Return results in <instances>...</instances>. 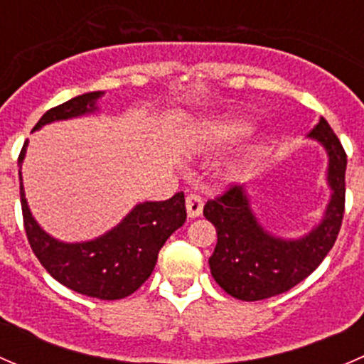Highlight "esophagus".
<instances>
[{"label":"esophagus","mask_w":364,"mask_h":364,"mask_svg":"<svg viewBox=\"0 0 364 364\" xmlns=\"http://www.w3.org/2000/svg\"><path fill=\"white\" fill-rule=\"evenodd\" d=\"M203 208H204V200L200 196H197V193H190V196L186 197V213H188L190 218H197V216L203 213Z\"/></svg>","instance_id":"esophagus-1"}]
</instances>
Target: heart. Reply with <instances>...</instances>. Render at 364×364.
<instances>
[{
	"label": "heart",
	"mask_w": 364,
	"mask_h": 364,
	"mask_svg": "<svg viewBox=\"0 0 364 364\" xmlns=\"http://www.w3.org/2000/svg\"><path fill=\"white\" fill-rule=\"evenodd\" d=\"M247 130V121L237 117H216L204 121L188 137L190 146H227L232 144Z\"/></svg>",
	"instance_id": "obj_1"
}]
</instances>
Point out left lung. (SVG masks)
Returning <instances> with one entry per match:
<instances>
[{
	"label": "left lung",
	"instance_id": "left-lung-1",
	"mask_svg": "<svg viewBox=\"0 0 364 364\" xmlns=\"http://www.w3.org/2000/svg\"><path fill=\"white\" fill-rule=\"evenodd\" d=\"M308 137L328 151V185L333 193L322 222L306 236L284 240L267 232L257 222L243 186H230L204 205V216L218 236L209 257L211 274L236 299L260 301L287 292L317 269L338 237L345 211L347 155L324 117Z\"/></svg>",
	"mask_w": 364,
	"mask_h": 364
}]
</instances>
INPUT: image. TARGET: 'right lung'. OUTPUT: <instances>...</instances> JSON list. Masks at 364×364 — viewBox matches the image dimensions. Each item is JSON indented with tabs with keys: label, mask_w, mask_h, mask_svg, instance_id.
Segmentation results:
<instances>
[{
	"label": "right lung",
	"mask_w": 364,
	"mask_h": 364,
	"mask_svg": "<svg viewBox=\"0 0 364 364\" xmlns=\"http://www.w3.org/2000/svg\"><path fill=\"white\" fill-rule=\"evenodd\" d=\"M102 91L84 93L58 107L49 109L33 130L53 121L70 119L97 111ZM28 141L19 155L23 164ZM21 179V208L24 230L31 250L47 273L79 294L97 299H123L134 294L155 269L160 248L174 230L185 223V193L178 192L168 200L141 203L135 205L119 225L97 240L86 243H63L50 237L36 223L26 203L23 176Z\"/></svg>",
	"instance_id": "1"
}]
</instances>
